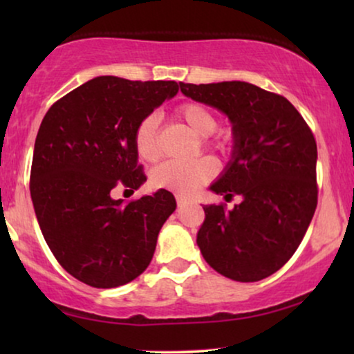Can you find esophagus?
<instances>
[{
    "instance_id": "esophagus-1",
    "label": "esophagus",
    "mask_w": 354,
    "mask_h": 354,
    "mask_svg": "<svg viewBox=\"0 0 354 354\" xmlns=\"http://www.w3.org/2000/svg\"><path fill=\"white\" fill-rule=\"evenodd\" d=\"M188 203V200L187 198H183V196H177V206L178 207H183Z\"/></svg>"
}]
</instances>
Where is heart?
Instances as JSON below:
<instances>
[{
	"label": "heart",
	"mask_w": 354,
	"mask_h": 354,
	"mask_svg": "<svg viewBox=\"0 0 354 354\" xmlns=\"http://www.w3.org/2000/svg\"><path fill=\"white\" fill-rule=\"evenodd\" d=\"M176 114L195 132L198 137H209L217 127V118L209 108L200 103H185L178 106ZM159 120L154 114H149L140 120L135 130V148L138 156L145 161H154L159 156ZM229 137L219 135L216 147L224 148ZM216 174L214 161L207 158L187 159V161H167L154 169L151 182L154 187L171 190L177 195L188 196L196 188L211 180Z\"/></svg>",
	"instance_id": "heart-1"
}]
</instances>
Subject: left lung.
Returning a JSON list of instances; mask_svg holds the SVG:
<instances>
[{
	"instance_id": "1",
	"label": "left lung",
	"mask_w": 354,
	"mask_h": 354,
	"mask_svg": "<svg viewBox=\"0 0 354 354\" xmlns=\"http://www.w3.org/2000/svg\"><path fill=\"white\" fill-rule=\"evenodd\" d=\"M180 91L230 120V161L209 190L225 200L241 196L230 211L203 205L206 217L196 234L198 248L224 277L236 282L269 277L292 258L316 211L314 135L287 98L248 82H180Z\"/></svg>"
}]
</instances>
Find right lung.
I'll return each instance as SVG.
<instances>
[{
    "label": "right lung",
    "instance_id": "obj_1",
    "mask_svg": "<svg viewBox=\"0 0 354 354\" xmlns=\"http://www.w3.org/2000/svg\"><path fill=\"white\" fill-rule=\"evenodd\" d=\"M177 91L174 80L101 75L62 96L43 118L30 172L33 209L57 263L80 282L114 288L151 263L176 198L161 188L124 205L111 192L147 182L135 130Z\"/></svg>",
    "mask_w": 354,
    "mask_h": 354
}]
</instances>
